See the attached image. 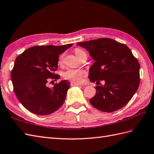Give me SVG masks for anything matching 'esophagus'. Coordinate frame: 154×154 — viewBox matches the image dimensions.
Instances as JSON below:
<instances>
[{"label": "esophagus", "instance_id": "1", "mask_svg": "<svg viewBox=\"0 0 154 154\" xmlns=\"http://www.w3.org/2000/svg\"><path fill=\"white\" fill-rule=\"evenodd\" d=\"M71 85H72V86H79V85H81V84L78 83V82L72 81V82H71Z\"/></svg>", "mask_w": 154, "mask_h": 154}]
</instances>
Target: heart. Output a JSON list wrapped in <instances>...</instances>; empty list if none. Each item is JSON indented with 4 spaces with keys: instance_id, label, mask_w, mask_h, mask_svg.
I'll list each match as a JSON object with an SVG mask.
<instances>
[{
    "instance_id": "heart-1",
    "label": "heart",
    "mask_w": 154,
    "mask_h": 154,
    "mask_svg": "<svg viewBox=\"0 0 154 154\" xmlns=\"http://www.w3.org/2000/svg\"><path fill=\"white\" fill-rule=\"evenodd\" d=\"M75 53L78 57L79 58L82 56V54L85 53L84 51L79 48H76L75 49ZM63 58H64V54H62L59 57L58 59V64H61L62 63ZM86 75V72L84 70L82 69H76L72 68H68L66 71H64L62 73V76L65 79H68L75 82H80L82 81V79Z\"/></svg>"
}]
</instances>
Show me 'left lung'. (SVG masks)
<instances>
[{
    "mask_svg": "<svg viewBox=\"0 0 154 154\" xmlns=\"http://www.w3.org/2000/svg\"><path fill=\"white\" fill-rule=\"evenodd\" d=\"M77 45L88 50L95 61L89 70L90 81L105 82L104 85L96 86V94L90 100V104L107 112L124 107L140 84V64L131 51L124 43L106 38Z\"/></svg>",
    "mask_w": 154,
    "mask_h": 154,
    "instance_id": "left-lung-1",
    "label": "left lung"
}]
</instances>
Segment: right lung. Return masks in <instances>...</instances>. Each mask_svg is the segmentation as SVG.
Returning a JSON list of instances; mask_svg holds the SVG:
<instances>
[{"mask_svg": "<svg viewBox=\"0 0 154 154\" xmlns=\"http://www.w3.org/2000/svg\"><path fill=\"white\" fill-rule=\"evenodd\" d=\"M73 44L60 46L38 45L25 50L15 60L11 72L14 91L18 100L28 111L38 115H48L63 105L70 87L67 80L47 86L57 81L58 55Z\"/></svg>", "mask_w": 154, "mask_h": 154, "instance_id": "right-lung-1", "label": "right lung"}]
</instances>
